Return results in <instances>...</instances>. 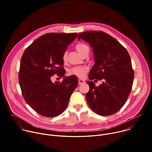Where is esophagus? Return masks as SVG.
Masks as SVG:
<instances>
[{"label":"esophagus","mask_w":152,"mask_h":152,"mask_svg":"<svg viewBox=\"0 0 152 152\" xmlns=\"http://www.w3.org/2000/svg\"><path fill=\"white\" fill-rule=\"evenodd\" d=\"M85 83V81L83 80H82V79H79V85H80V84H82V83Z\"/></svg>","instance_id":"34e87169"}]
</instances>
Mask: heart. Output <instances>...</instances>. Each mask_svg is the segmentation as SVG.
<instances>
[{
  "label": "heart",
  "mask_w": 152,
  "mask_h": 152,
  "mask_svg": "<svg viewBox=\"0 0 152 152\" xmlns=\"http://www.w3.org/2000/svg\"><path fill=\"white\" fill-rule=\"evenodd\" d=\"M76 50L77 52L81 55H83L86 52H89L90 49L88 46L85 43L79 42L76 46ZM62 60L64 62H66L67 61V52H65L62 55ZM88 68L86 66H77L73 67L69 71V74L71 75H74L77 76L80 78L84 77L86 73L87 72Z\"/></svg>",
  "instance_id": "1"
}]
</instances>
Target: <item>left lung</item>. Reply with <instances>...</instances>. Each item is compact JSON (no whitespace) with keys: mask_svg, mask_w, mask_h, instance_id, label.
<instances>
[{"mask_svg":"<svg viewBox=\"0 0 152 152\" xmlns=\"http://www.w3.org/2000/svg\"><path fill=\"white\" fill-rule=\"evenodd\" d=\"M77 38L88 42L94 52L96 63L89 79L103 80L99 86L93 81L86 82L90 86L86 101L96 114L113 115L123 106L132 90L134 72L129 54L115 38L103 31H86Z\"/></svg>","mask_w":152,"mask_h":152,"instance_id":"obj_1","label":"left lung"}]
</instances>
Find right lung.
Masks as SVG:
<instances>
[{
  "instance_id": "add662e5",
  "label": "right lung",
  "mask_w": 152,
  "mask_h": 152,
  "mask_svg": "<svg viewBox=\"0 0 152 152\" xmlns=\"http://www.w3.org/2000/svg\"><path fill=\"white\" fill-rule=\"evenodd\" d=\"M77 33H47L36 39L21 58L18 82L26 102L39 115L54 117L64 111L78 85L76 76L53 83L55 75L62 77V55Z\"/></svg>"
}]
</instances>
